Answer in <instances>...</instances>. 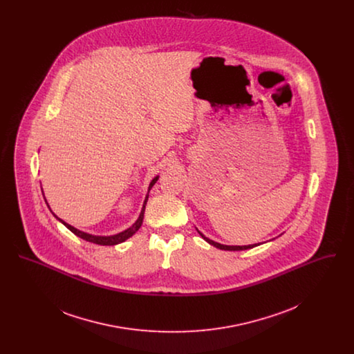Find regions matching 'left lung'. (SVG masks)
Segmentation results:
<instances>
[{"label":"left lung","instance_id":"obj_1","mask_svg":"<svg viewBox=\"0 0 354 354\" xmlns=\"http://www.w3.org/2000/svg\"><path fill=\"white\" fill-rule=\"evenodd\" d=\"M198 232H199V231H198ZM199 234H201V236H202L203 239H204L207 243H209L211 245H214V247H216V248H219V250H224V251H244V250H250V248H253V247L259 245V244H251V245H223V244H219V243H216V241H214V240L205 237V236L203 235L202 232H199Z\"/></svg>","mask_w":354,"mask_h":354}]
</instances>
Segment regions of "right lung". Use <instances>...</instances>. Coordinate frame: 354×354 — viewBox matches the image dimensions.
<instances>
[{
    "mask_svg": "<svg viewBox=\"0 0 354 354\" xmlns=\"http://www.w3.org/2000/svg\"><path fill=\"white\" fill-rule=\"evenodd\" d=\"M158 178L159 176H155L153 179L151 180V183L149 185V192H150V189L152 188V185L156 183V180H158ZM149 201V194L146 195V199H145V203H143V207H142V211H140V215H139V218L138 220L135 221L134 224H133V227H130L129 230H126V231H123V232H120V234H117V235L113 236H94L90 235V234H86V232H82V231H80V230H77V228H74V227H71L70 224L68 223H65L64 220L59 219V218H57L54 214V216L57 218V219L59 220L65 227H68V230L74 234V235L78 236V237H81V239H84L86 241H90V243H94V244H100V245H115V244H119V243H123L124 240H127L129 237H131V236L134 235L135 232L140 228V225H142V223H143V216H145V208H146V203Z\"/></svg>",
    "mask_w": 354,
    "mask_h": 354,
    "instance_id": "add662e5",
    "label": "right lung"
}]
</instances>
